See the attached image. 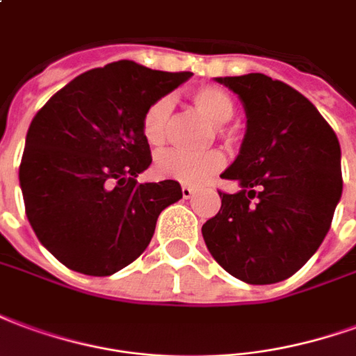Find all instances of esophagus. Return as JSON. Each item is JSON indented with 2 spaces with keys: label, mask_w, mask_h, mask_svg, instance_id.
Returning <instances> with one entry per match:
<instances>
[{
  "label": "esophagus",
  "mask_w": 356,
  "mask_h": 356,
  "mask_svg": "<svg viewBox=\"0 0 356 356\" xmlns=\"http://www.w3.org/2000/svg\"><path fill=\"white\" fill-rule=\"evenodd\" d=\"M195 188H191V186H181V197L184 199H191V197L195 195Z\"/></svg>",
  "instance_id": "esophagus-1"
}]
</instances>
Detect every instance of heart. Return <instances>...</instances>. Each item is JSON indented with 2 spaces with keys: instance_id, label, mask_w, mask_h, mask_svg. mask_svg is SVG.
<instances>
[{
  "instance_id": "1",
  "label": "heart",
  "mask_w": 356,
  "mask_h": 356,
  "mask_svg": "<svg viewBox=\"0 0 356 356\" xmlns=\"http://www.w3.org/2000/svg\"><path fill=\"white\" fill-rule=\"evenodd\" d=\"M191 102L195 110L216 124V132L225 136V124L235 113L232 96L220 87L204 85L191 92ZM172 124V102L168 96H161L147 106L142 118V134L152 147L167 144ZM225 155L220 149H209L204 153H186L168 149L157 155L155 170L165 180H175L186 186H203L224 168Z\"/></svg>"
}]
</instances>
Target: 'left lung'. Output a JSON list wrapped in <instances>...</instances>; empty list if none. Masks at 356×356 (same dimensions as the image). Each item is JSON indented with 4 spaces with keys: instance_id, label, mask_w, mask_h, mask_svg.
I'll return each mask as SVG.
<instances>
[{
    "instance_id": "obj_1",
    "label": "left lung",
    "mask_w": 356,
    "mask_h": 356,
    "mask_svg": "<svg viewBox=\"0 0 356 356\" xmlns=\"http://www.w3.org/2000/svg\"><path fill=\"white\" fill-rule=\"evenodd\" d=\"M245 104L246 134L222 178V207L203 225L214 260L248 284H273L302 269L330 229L341 197V149L315 106L264 74L218 77Z\"/></svg>"
}]
</instances>
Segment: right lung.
I'll list each match as a JSON object with an SVG mask.
<instances>
[{
  "mask_svg": "<svg viewBox=\"0 0 356 356\" xmlns=\"http://www.w3.org/2000/svg\"><path fill=\"white\" fill-rule=\"evenodd\" d=\"M191 75L111 62L77 75L35 113L18 178L28 222L60 264L108 277L146 250L181 188L136 181L152 163L142 118Z\"/></svg>",
  "mask_w": 356,
  "mask_h": 356,
  "instance_id": "add662e5",
  "label": "right lung"
}]
</instances>
